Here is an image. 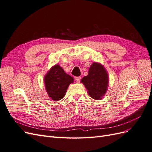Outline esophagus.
Returning <instances> with one entry per match:
<instances>
[{
    "mask_svg": "<svg viewBox=\"0 0 152 152\" xmlns=\"http://www.w3.org/2000/svg\"><path fill=\"white\" fill-rule=\"evenodd\" d=\"M80 79H81V77H75V80L76 81V82H77V83H79V82H80Z\"/></svg>",
    "mask_w": 152,
    "mask_h": 152,
    "instance_id": "1",
    "label": "esophagus"
}]
</instances>
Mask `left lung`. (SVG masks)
<instances>
[{"label": "left lung", "instance_id": "obj_1", "mask_svg": "<svg viewBox=\"0 0 152 152\" xmlns=\"http://www.w3.org/2000/svg\"><path fill=\"white\" fill-rule=\"evenodd\" d=\"M88 92L89 96L96 100L102 99L109 86L108 72L102 63L94 62L89 68L88 75L80 80Z\"/></svg>", "mask_w": 152, "mask_h": 152}]
</instances>
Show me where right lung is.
<instances>
[{
    "mask_svg": "<svg viewBox=\"0 0 152 152\" xmlns=\"http://www.w3.org/2000/svg\"><path fill=\"white\" fill-rule=\"evenodd\" d=\"M44 82L49 98L54 102H58L65 96L68 86L73 83V78L56 64L46 73L44 77Z\"/></svg>",
    "mask_w": 152,
    "mask_h": 152,
    "instance_id": "right-lung-1",
    "label": "right lung"
}]
</instances>
